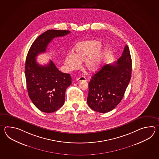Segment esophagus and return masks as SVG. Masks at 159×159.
Instances as JSON below:
<instances>
[{
    "label": "esophagus",
    "mask_w": 159,
    "mask_h": 159,
    "mask_svg": "<svg viewBox=\"0 0 159 159\" xmlns=\"http://www.w3.org/2000/svg\"><path fill=\"white\" fill-rule=\"evenodd\" d=\"M76 81H77V82H81V81H87V80H86V78L84 77V76H82V77H79V78H77V80H76Z\"/></svg>",
    "instance_id": "1"
}]
</instances>
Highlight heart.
I'll return each instance as SVG.
<instances>
[{"mask_svg":"<svg viewBox=\"0 0 159 159\" xmlns=\"http://www.w3.org/2000/svg\"><path fill=\"white\" fill-rule=\"evenodd\" d=\"M98 41H84L75 46V53H68L65 63L70 71L78 69L81 62L84 61V68L89 71H95L101 66L106 58V52L101 48Z\"/></svg>","mask_w":159,"mask_h":159,"instance_id":"b5f03b06","label":"heart"}]
</instances>
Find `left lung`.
I'll return each mask as SVG.
<instances>
[{
    "label": "left lung",
    "instance_id": "left-lung-1",
    "mask_svg": "<svg viewBox=\"0 0 159 159\" xmlns=\"http://www.w3.org/2000/svg\"><path fill=\"white\" fill-rule=\"evenodd\" d=\"M132 60L125 45L122 56L114 64L105 65L89 82L88 103L95 111L106 113L120 102L131 80Z\"/></svg>",
    "mask_w": 159,
    "mask_h": 159
}]
</instances>
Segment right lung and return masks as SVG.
<instances>
[{
    "instance_id": "right-lung-1",
    "label": "right lung",
    "mask_w": 159,
    "mask_h": 159,
    "mask_svg": "<svg viewBox=\"0 0 159 159\" xmlns=\"http://www.w3.org/2000/svg\"><path fill=\"white\" fill-rule=\"evenodd\" d=\"M69 30H49L41 34L32 44L27 54L25 75L28 95L41 111L53 112L64 105L66 88L71 84L69 74L60 71L53 61L46 65L36 62L38 54L45 52L48 45L55 37L70 34Z\"/></svg>"
}]
</instances>
